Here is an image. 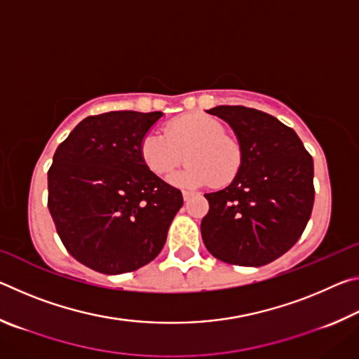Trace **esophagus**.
I'll use <instances>...</instances> for the list:
<instances>
[{
    "mask_svg": "<svg viewBox=\"0 0 359 359\" xmlns=\"http://www.w3.org/2000/svg\"><path fill=\"white\" fill-rule=\"evenodd\" d=\"M182 196H184L185 201H188V199H190L191 196H194V193L193 191H188V190H184V191H182Z\"/></svg>",
    "mask_w": 359,
    "mask_h": 359,
    "instance_id": "34e87169",
    "label": "esophagus"
}]
</instances>
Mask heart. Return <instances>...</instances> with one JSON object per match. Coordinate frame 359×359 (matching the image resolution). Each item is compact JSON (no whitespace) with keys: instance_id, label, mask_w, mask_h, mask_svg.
<instances>
[{"instance_id":"obj_1","label":"heart","mask_w":359,"mask_h":359,"mask_svg":"<svg viewBox=\"0 0 359 359\" xmlns=\"http://www.w3.org/2000/svg\"><path fill=\"white\" fill-rule=\"evenodd\" d=\"M144 165L158 177H168L184 160L190 161L174 182L187 185L224 187L241 171L242 147L224 133L218 118L204 114H185L169 120L165 136L147 133L139 145Z\"/></svg>"}]
</instances>
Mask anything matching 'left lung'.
Returning <instances> with one entry per match:
<instances>
[{"mask_svg":"<svg viewBox=\"0 0 359 359\" xmlns=\"http://www.w3.org/2000/svg\"><path fill=\"white\" fill-rule=\"evenodd\" d=\"M226 120L242 147L241 171L224 190L204 194V245L236 266H264L301 238L312 214L313 160L293 128L245 106L208 111Z\"/></svg>","mask_w":359,"mask_h":359,"instance_id":"obj_1","label":"left lung"}]
</instances>
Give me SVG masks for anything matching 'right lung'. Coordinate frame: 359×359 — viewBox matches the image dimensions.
I'll list each match as a JSON object with an SVG mask.
<instances>
[{
    "mask_svg": "<svg viewBox=\"0 0 359 359\" xmlns=\"http://www.w3.org/2000/svg\"><path fill=\"white\" fill-rule=\"evenodd\" d=\"M163 112L90 115L58 145L47 205L66 250L101 274L149 264L184 204L177 188L144 165L139 145Z\"/></svg>",
    "mask_w": 359,
    "mask_h": 359,
    "instance_id": "right-lung-1",
    "label": "right lung"
}]
</instances>
